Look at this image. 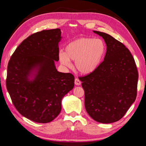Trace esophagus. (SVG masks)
<instances>
[{
    "label": "esophagus",
    "mask_w": 146,
    "mask_h": 146,
    "mask_svg": "<svg viewBox=\"0 0 146 146\" xmlns=\"http://www.w3.org/2000/svg\"><path fill=\"white\" fill-rule=\"evenodd\" d=\"M75 84L76 85V86H80V84H81V82H80V80H79L78 78H75Z\"/></svg>",
    "instance_id": "34e87169"
}]
</instances>
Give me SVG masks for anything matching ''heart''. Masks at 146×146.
<instances>
[{
    "mask_svg": "<svg viewBox=\"0 0 146 146\" xmlns=\"http://www.w3.org/2000/svg\"><path fill=\"white\" fill-rule=\"evenodd\" d=\"M65 51L58 55L62 64L70 66L71 59L75 61V68L79 72L90 74L97 70L102 62L106 45L100 38L80 37L68 44Z\"/></svg>",
    "mask_w": 146,
    "mask_h": 146,
    "instance_id": "heart-1",
    "label": "heart"
}]
</instances>
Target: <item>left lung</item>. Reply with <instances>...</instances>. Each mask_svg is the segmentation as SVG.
Here are the masks:
<instances>
[{"label":"left lung","mask_w":146,"mask_h":146,"mask_svg":"<svg viewBox=\"0 0 146 146\" xmlns=\"http://www.w3.org/2000/svg\"><path fill=\"white\" fill-rule=\"evenodd\" d=\"M104 39V59L93 73L80 76L85 92V108L97 122L113 123L122 118L135 102L138 73L134 58L120 41L103 32L93 31Z\"/></svg>","instance_id":"8db88e82"}]
</instances>
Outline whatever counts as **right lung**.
<instances>
[{
  "label": "right lung",
  "mask_w": 146,
  "mask_h": 146,
  "mask_svg": "<svg viewBox=\"0 0 146 146\" xmlns=\"http://www.w3.org/2000/svg\"><path fill=\"white\" fill-rule=\"evenodd\" d=\"M60 29L31 35L17 47L8 65L6 88L16 110L28 119L38 123L53 120L61 111L64 96L74 87L71 73L56 70L59 60ZM38 72L33 81L28 75L33 68Z\"/></svg>",
  "instance_id": "right-lung-1"
}]
</instances>
